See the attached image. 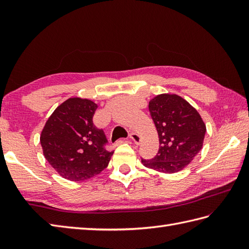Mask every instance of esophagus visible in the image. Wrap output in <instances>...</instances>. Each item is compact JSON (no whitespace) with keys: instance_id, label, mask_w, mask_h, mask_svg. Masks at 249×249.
<instances>
[{"instance_id":"34e87169","label":"esophagus","mask_w":249,"mask_h":249,"mask_svg":"<svg viewBox=\"0 0 249 249\" xmlns=\"http://www.w3.org/2000/svg\"><path fill=\"white\" fill-rule=\"evenodd\" d=\"M129 138L135 142V144H139L140 141H141L140 136L138 134H136V133H130L129 134Z\"/></svg>"}]
</instances>
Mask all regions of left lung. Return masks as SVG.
<instances>
[{"instance_id":"left-lung-1","label":"left lung","mask_w":249,"mask_h":249,"mask_svg":"<svg viewBox=\"0 0 249 249\" xmlns=\"http://www.w3.org/2000/svg\"><path fill=\"white\" fill-rule=\"evenodd\" d=\"M149 110L160 137V150L143 166L176 173L189 165L202 149L205 124L198 111L176 94H160L150 100Z\"/></svg>"}]
</instances>
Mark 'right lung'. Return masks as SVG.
Masks as SVG:
<instances>
[{"mask_svg": "<svg viewBox=\"0 0 249 249\" xmlns=\"http://www.w3.org/2000/svg\"><path fill=\"white\" fill-rule=\"evenodd\" d=\"M97 105L89 99L70 98L61 104L41 131L45 158L57 173L71 181H84L108 166L113 151L104 130L93 123Z\"/></svg>", "mask_w": 249, "mask_h": 249, "instance_id": "add662e5", "label": "right lung"}]
</instances>
